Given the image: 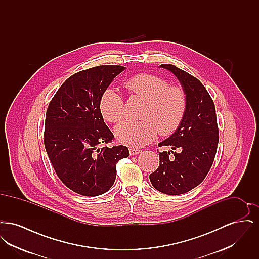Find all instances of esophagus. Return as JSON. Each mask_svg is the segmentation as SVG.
<instances>
[{
    "label": "esophagus",
    "mask_w": 259,
    "mask_h": 259,
    "mask_svg": "<svg viewBox=\"0 0 259 259\" xmlns=\"http://www.w3.org/2000/svg\"><path fill=\"white\" fill-rule=\"evenodd\" d=\"M129 151H130V154H131V155H137V154H139V153L142 152V150H141V149H138V148H130Z\"/></svg>",
    "instance_id": "34e87169"
}]
</instances>
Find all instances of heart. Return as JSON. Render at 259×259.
I'll use <instances>...</instances> for the list:
<instances>
[{
    "instance_id": "obj_1",
    "label": "heart",
    "mask_w": 259,
    "mask_h": 259,
    "mask_svg": "<svg viewBox=\"0 0 259 259\" xmlns=\"http://www.w3.org/2000/svg\"><path fill=\"white\" fill-rule=\"evenodd\" d=\"M130 94L143 99L142 120H126L114 129L116 139L126 146L141 148L151 143L157 134L171 135L182 123L186 111V94L179 85L158 75L138 74L124 82ZM100 111L109 122H118L124 116V100L112 88L106 89L100 99Z\"/></svg>"
}]
</instances>
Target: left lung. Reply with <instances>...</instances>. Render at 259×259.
Returning <instances> with one entry per match:
<instances>
[{"label": "left lung", "mask_w": 259, "mask_h": 259, "mask_svg": "<svg viewBox=\"0 0 259 259\" xmlns=\"http://www.w3.org/2000/svg\"><path fill=\"white\" fill-rule=\"evenodd\" d=\"M160 67L179 78L187 105L177 131L158 145L178 149L179 152H159V167L149 175V180L162 193L180 195L200 185L208 175L217 153L219 127L213 101L201 81L171 64ZM171 153L174 154L172 158Z\"/></svg>", "instance_id": "obj_1"}]
</instances>
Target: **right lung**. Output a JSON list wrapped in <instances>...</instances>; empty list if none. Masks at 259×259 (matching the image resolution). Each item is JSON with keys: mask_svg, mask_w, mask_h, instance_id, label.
Returning <instances> with one entry per match:
<instances>
[{"mask_svg": "<svg viewBox=\"0 0 259 259\" xmlns=\"http://www.w3.org/2000/svg\"><path fill=\"white\" fill-rule=\"evenodd\" d=\"M124 69L102 65L75 73L47 111L44 141L52 167L64 185L83 196L107 192L115 181L116 163L129 156L127 147L106 146L114 136L99 108L103 92Z\"/></svg>", "mask_w": 259, "mask_h": 259, "instance_id": "obj_1", "label": "right lung"}]
</instances>
